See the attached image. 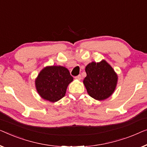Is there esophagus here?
I'll use <instances>...</instances> for the list:
<instances>
[{
	"label": "esophagus",
	"instance_id": "34e87169",
	"mask_svg": "<svg viewBox=\"0 0 147 147\" xmlns=\"http://www.w3.org/2000/svg\"><path fill=\"white\" fill-rule=\"evenodd\" d=\"M75 78H76V79H77V80H81L82 76H81V75H80V74H78V76H75Z\"/></svg>",
	"mask_w": 147,
	"mask_h": 147
}]
</instances>
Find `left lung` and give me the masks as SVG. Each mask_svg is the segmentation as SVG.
<instances>
[{"instance_id":"left-lung-1","label":"left lung","mask_w":147,"mask_h":147,"mask_svg":"<svg viewBox=\"0 0 147 147\" xmlns=\"http://www.w3.org/2000/svg\"><path fill=\"white\" fill-rule=\"evenodd\" d=\"M85 71L83 83L92 98L102 100L111 96L117 86L118 76L107 61L92 62L86 66Z\"/></svg>"}]
</instances>
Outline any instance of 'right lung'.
Listing matches in <instances>:
<instances>
[{
    "instance_id": "obj_1",
    "label": "right lung",
    "mask_w": 147,
    "mask_h": 147,
    "mask_svg": "<svg viewBox=\"0 0 147 147\" xmlns=\"http://www.w3.org/2000/svg\"><path fill=\"white\" fill-rule=\"evenodd\" d=\"M73 80V77L67 68L49 66L39 73L35 86L43 99L55 102L65 96L67 86Z\"/></svg>"
}]
</instances>
